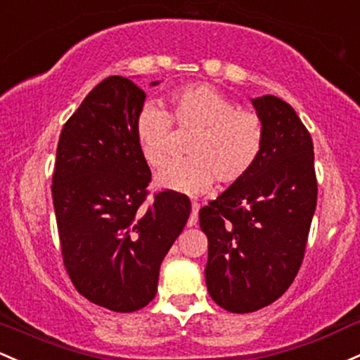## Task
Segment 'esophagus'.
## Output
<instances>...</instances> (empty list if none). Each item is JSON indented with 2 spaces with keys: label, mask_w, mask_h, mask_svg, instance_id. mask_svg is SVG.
I'll return each mask as SVG.
<instances>
[{
  "label": "esophagus",
  "mask_w": 360,
  "mask_h": 360,
  "mask_svg": "<svg viewBox=\"0 0 360 360\" xmlns=\"http://www.w3.org/2000/svg\"><path fill=\"white\" fill-rule=\"evenodd\" d=\"M191 208H193V212H191V215H189V219H188L189 227H193V225H196V222H198V212H200L198 201H193Z\"/></svg>",
  "instance_id": "obj_1"
}]
</instances>
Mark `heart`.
Listing matches in <instances>:
<instances>
[{"mask_svg":"<svg viewBox=\"0 0 360 360\" xmlns=\"http://www.w3.org/2000/svg\"><path fill=\"white\" fill-rule=\"evenodd\" d=\"M174 128L193 131L188 159L165 165L155 184L169 191L198 195L213 181L232 186L250 176L264 147V121L256 110L238 108L232 98L208 84L172 90L167 110L145 104L136 112L133 133L141 159L157 169L167 160Z\"/></svg>","mask_w":360,"mask_h":360,"instance_id":"heart-1","label":"heart"}]
</instances>
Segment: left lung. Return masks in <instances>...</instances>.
I'll list each match as a JSON object with an SVG mask.
<instances>
[{"label":"left lung","mask_w":360,"mask_h":360,"mask_svg":"<svg viewBox=\"0 0 360 360\" xmlns=\"http://www.w3.org/2000/svg\"><path fill=\"white\" fill-rule=\"evenodd\" d=\"M252 105L264 121L258 164L200 210L208 294L239 314L270 306L292 285L318 198L313 138L294 108L274 96Z\"/></svg>","instance_id":"obj_1"}]
</instances>
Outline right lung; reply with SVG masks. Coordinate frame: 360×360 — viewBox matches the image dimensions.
<instances>
[{
  "label": "right lung",
  "instance_id": "add662e5",
  "mask_svg": "<svg viewBox=\"0 0 360 360\" xmlns=\"http://www.w3.org/2000/svg\"><path fill=\"white\" fill-rule=\"evenodd\" d=\"M143 102L129 78L102 80L63 126L51 184L66 274L85 299L116 313L155 297L162 259L191 213L183 193L148 200L152 172L133 133Z\"/></svg>",
  "mask_w": 360,
  "mask_h": 360
}]
</instances>
